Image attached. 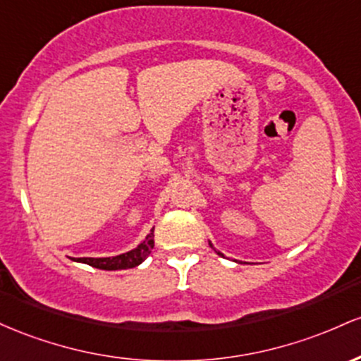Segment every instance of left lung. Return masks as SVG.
Instances as JSON below:
<instances>
[{
	"instance_id": "1",
	"label": "left lung",
	"mask_w": 361,
	"mask_h": 361,
	"mask_svg": "<svg viewBox=\"0 0 361 361\" xmlns=\"http://www.w3.org/2000/svg\"><path fill=\"white\" fill-rule=\"evenodd\" d=\"M209 245H212V242H209ZM213 247V245H212ZM218 254V256H221V257H224V254H221V252H216Z\"/></svg>"
}]
</instances>
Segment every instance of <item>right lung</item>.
<instances>
[{
  "label": "right lung",
  "mask_w": 361,
  "mask_h": 361,
  "mask_svg": "<svg viewBox=\"0 0 361 361\" xmlns=\"http://www.w3.org/2000/svg\"><path fill=\"white\" fill-rule=\"evenodd\" d=\"M153 249V228L152 232L147 235L143 242L136 247V249L129 250V252L119 254L114 257H78L73 259L76 262H85V264L92 266L97 269H105V271H117V269H129L136 268L141 262L149 256Z\"/></svg>",
  "instance_id": "obj_1"
}]
</instances>
